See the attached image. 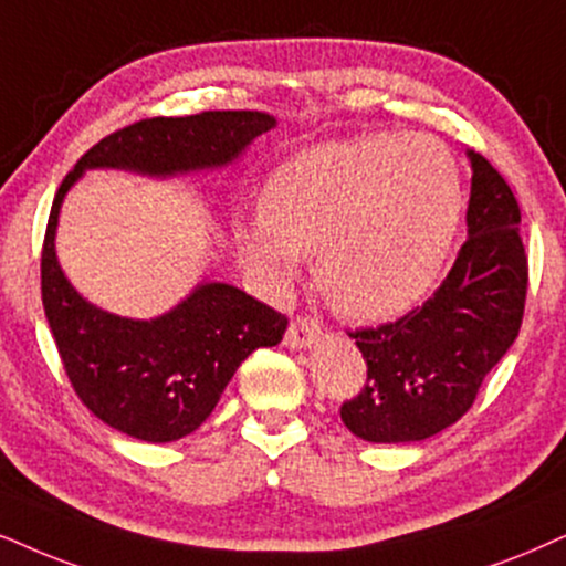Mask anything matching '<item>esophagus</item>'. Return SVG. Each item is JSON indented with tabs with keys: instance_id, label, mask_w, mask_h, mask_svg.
Wrapping results in <instances>:
<instances>
[{
	"instance_id": "esophagus-1",
	"label": "esophagus",
	"mask_w": 566,
	"mask_h": 566,
	"mask_svg": "<svg viewBox=\"0 0 566 566\" xmlns=\"http://www.w3.org/2000/svg\"><path fill=\"white\" fill-rule=\"evenodd\" d=\"M318 336H321V326L316 324V321L297 318V321H292L287 334H284V345H287L290 349H307V347L316 345Z\"/></svg>"
}]
</instances>
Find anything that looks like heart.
I'll use <instances>...</instances> for the list:
<instances>
[{
    "mask_svg": "<svg viewBox=\"0 0 566 566\" xmlns=\"http://www.w3.org/2000/svg\"><path fill=\"white\" fill-rule=\"evenodd\" d=\"M261 217L234 224L242 261L284 290L303 255L328 300L355 321H391L423 303L452 253L462 185L426 135L321 143L271 171Z\"/></svg>",
    "mask_w": 566,
    "mask_h": 566,
    "instance_id": "heart-1",
    "label": "heart"
}]
</instances>
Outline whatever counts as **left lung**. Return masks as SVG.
<instances>
[{
  "label": "left lung",
  "mask_w": 566,
  "mask_h": 566,
  "mask_svg": "<svg viewBox=\"0 0 566 566\" xmlns=\"http://www.w3.org/2000/svg\"><path fill=\"white\" fill-rule=\"evenodd\" d=\"M464 154L468 240L452 271L412 313L353 334L368 384L342 405V423L363 441H423L457 423L517 339L527 292L520 206L481 154Z\"/></svg>",
  "instance_id": "obj_1"
}]
</instances>
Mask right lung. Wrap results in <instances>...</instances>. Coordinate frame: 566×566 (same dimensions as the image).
Returning <instances> with one entry per match:
<instances>
[{"label": "right lung", "mask_w": 566, "mask_h": 566, "mask_svg": "<svg viewBox=\"0 0 566 566\" xmlns=\"http://www.w3.org/2000/svg\"><path fill=\"white\" fill-rule=\"evenodd\" d=\"M271 127L276 117L255 109L143 119L96 143L56 190L41 253L46 321L77 397L119 433L167 443L196 431L242 360L282 342L287 318L217 279H200L154 318L117 316L88 303L56 259L64 198L88 169L151 180L227 169Z\"/></svg>", "instance_id": "right-lung-1"}]
</instances>
